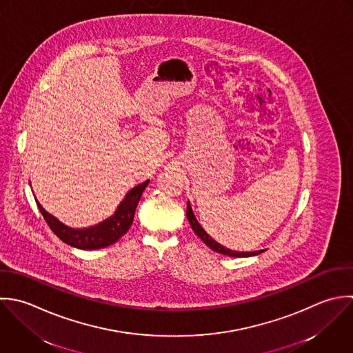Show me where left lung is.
<instances>
[{"instance_id":"obj_1","label":"left lung","mask_w":353,"mask_h":353,"mask_svg":"<svg viewBox=\"0 0 353 353\" xmlns=\"http://www.w3.org/2000/svg\"><path fill=\"white\" fill-rule=\"evenodd\" d=\"M187 219H188V221H190V224H191V228H192V231L203 241V243H206L208 245V248H210L213 252H216V253H220V254H224V256H230V257H252V256H257V254H260V253H263L264 250H257V252H234V250H231V249H227V248H224L223 245H220L219 242H216L203 228H202V225L198 223V220H196V217H195V214H194V212H192V208H191V203H190V201H188V203H187Z\"/></svg>"}]
</instances>
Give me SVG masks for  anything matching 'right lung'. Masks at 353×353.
<instances>
[{
    "instance_id": "1",
    "label": "right lung",
    "mask_w": 353,
    "mask_h": 353,
    "mask_svg": "<svg viewBox=\"0 0 353 353\" xmlns=\"http://www.w3.org/2000/svg\"><path fill=\"white\" fill-rule=\"evenodd\" d=\"M148 183L150 180L133 187L130 191H128L112 216L88 228H72L63 224L54 216L48 213L37 199L35 201L41 214L57 238H60L64 243L81 250H96L115 243L123 234L128 232L133 223L137 203Z\"/></svg>"
}]
</instances>
